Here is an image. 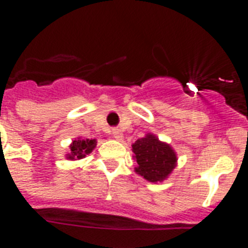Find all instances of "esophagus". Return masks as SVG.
Masks as SVG:
<instances>
[{
	"label": "esophagus",
	"instance_id": "34e87169",
	"mask_svg": "<svg viewBox=\"0 0 248 248\" xmlns=\"http://www.w3.org/2000/svg\"><path fill=\"white\" fill-rule=\"evenodd\" d=\"M111 135H113L114 139H117V140L123 139V133L119 130V129H113V130H111Z\"/></svg>",
	"mask_w": 248,
	"mask_h": 248
}]
</instances>
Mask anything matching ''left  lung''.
<instances>
[{
	"mask_svg": "<svg viewBox=\"0 0 248 248\" xmlns=\"http://www.w3.org/2000/svg\"><path fill=\"white\" fill-rule=\"evenodd\" d=\"M131 148L134 153L133 157L138 163L135 171L150 183L164 181L176 166L177 157L174 149L160 141L155 135L146 134L138 139Z\"/></svg>",
	"mask_w": 248,
	"mask_h": 248,
	"instance_id": "8db88e82",
	"label": "left lung"
}]
</instances>
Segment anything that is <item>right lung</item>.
<instances>
[{"label": "right lung", "instance_id": "add662e5", "mask_svg": "<svg viewBox=\"0 0 248 248\" xmlns=\"http://www.w3.org/2000/svg\"><path fill=\"white\" fill-rule=\"evenodd\" d=\"M97 145L95 139H80L73 140V143L69 145V153L67 154V159L80 160L85 157V155L91 154Z\"/></svg>", "mask_w": 248, "mask_h": 248}]
</instances>
